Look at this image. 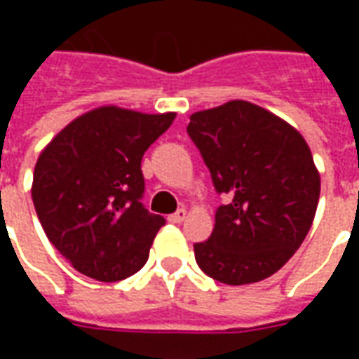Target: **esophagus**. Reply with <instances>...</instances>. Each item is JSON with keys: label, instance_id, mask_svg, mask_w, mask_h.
<instances>
[{"label": "esophagus", "instance_id": "34e87169", "mask_svg": "<svg viewBox=\"0 0 359 359\" xmlns=\"http://www.w3.org/2000/svg\"><path fill=\"white\" fill-rule=\"evenodd\" d=\"M187 219V210H179V211H175L172 215H169V221L171 223H182Z\"/></svg>", "mask_w": 359, "mask_h": 359}]
</instances>
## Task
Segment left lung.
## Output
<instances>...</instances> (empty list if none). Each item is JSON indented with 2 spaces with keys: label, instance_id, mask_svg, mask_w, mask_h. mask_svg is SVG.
<instances>
[{
  "label": "left lung",
  "instance_id": "1",
  "mask_svg": "<svg viewBox=\"0 0 359 359\" xmlns=\"http://www.w3.org/2000/svg\"><path fill=\"white\" fill-rule=\"evenodd\" d=\"M188 134L219 194L215 226L196 262L225 285H250L294 256L316 217L321 177L294 126L256 103L233 100L190 115Z\"/></svg>",
  "mask_w": 359,
  "mask_h": 359
}]
</instances>
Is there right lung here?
Returning a JSON list of instances; mask_svg holds the SVG:
<instances>
[{
  "label": "right lung",
  "instance_id": "add662e5",
  "mask_svg": "<svg viewBox=\"0 0 359 359\" xmlns=\"http://www.w3.org/2000/svg\"><path fill=\"white\" fill-rule=\"evenodd\" d=\"M175 117L103 105L71 121L42 149L32 202L46 236L79 273L115 283L148 262L165 219L142 205L140 163Z\"/></svg>",
  "mask_w": 359,
  "mask_h": 359
}]
</instances>
